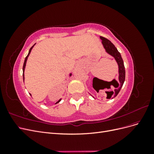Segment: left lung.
<instances>
[{
    "mask_svg": "<svg viewBox=\"0 0 154 154\" xmlns=\"http://www.w3.org/2000/svg\"><path fill=\"white\" fill-rule=\"evenodd\" d=\"M100 39L101 40V44L103 46V48L105 50V52L114 58V60H116V62L118 66V82H116L114 80H113L115 81V85H112H112L115 87V88L114 89V91H112V95L106 97L107 99H110V98L112 99L118 94V93L119 92L121 88H122L123 83L125 82V69L124 63L122 57V55H121V54L119 53V51H118L117 48L115 47V45L112 43L110 40L104 38V37L100 36ZM94 79H93V80H94ZM112 82H110L109 83H110ZM88 94L91 95L89 92H88ZM91 96L93 97H94L92 95Z\"/></svg>",
    "mask_w": 154,
    "mask_h": 154,
    "instance_id": "obj_1",
    "label": "left lung"
}]
</instances>
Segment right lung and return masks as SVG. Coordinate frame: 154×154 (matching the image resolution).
<instances>
[{"mask_svg":"<svg viewBox=\"0 0 154 154\" xmlns=\"http://www.w3.org/2000/svg\"><path fill=\"white\" fill-rule=\"evenodd\" d=\"M36 44H35L33 45L32 46V47L30 48V49H29V53H28V54H27V57H26V58H25V60H24V66H23V69H22V70H23V80H24V71H25V68H26V62H27V58H28V57L29 56V54H30V53H31V50H32V49L33 48V47L35 46V45ZM72 76V73H70L69 74V77H71ZM31 96V94H29ZM62 100V98L61 99H60L57 103H55V104L54 105H56V104H57V103H58L59 102ZM44 105H46L45 103H44Z\"/></svg>","mask_w":154,"mask_h":154,"instance_id":"obj_1","label":"right lung"}]
</instances>
